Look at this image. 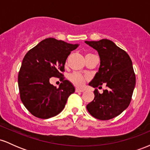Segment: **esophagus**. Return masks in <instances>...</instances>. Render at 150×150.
<instances>
[{
    "instance_id": "1",
    "label": "esophagus",
    "mask_w": 150,
    "mask_h": 150,
    "mask_svg": "<svg viewBox=\"0 0 150 150\" xmlns=\"http://www.w3.org/2000/svg\"><path fill=\"white\" fill-rule=\"evenodd\" d=\"M75 92H84V90H83V89H82L76 88V89H75Z\"/></svg>"
}]
</instances>
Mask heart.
Masks as SVG:
<instances>
[{"mask_svg":"<svg viewBox=\"0 0 150 150\" xmlns=\"http://www.w3.org/2000/svg\"><path fill=\"white\" fill-rule=\"evenodd\" d=\"M88 77L79 73H73L69 75V80L72 83L77 87H82L87 80Z\"/></svg>","mask_w":150,"mask_h":150,"instance_id":"obj_1","label":"heart"}]
</instances>
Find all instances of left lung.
<instances>
[{
  "label": "left lung",
  "instance_id": "8db88e82",
  "mask_svg": "<svg viewBox=\"0 0 150 150\" xmlns=\"http://www.w3.org/2000/svg\"><path fill=\"white\" fill-rule=\"evenodd\" d=\"M85 42L97 50L100 58L99 71L89 85L101 88L105 84L107 87L102 94L97 89L94 91V99L87 105V109L97 119H111L126 109L131 101L135 86L132 61L124 50L111 40L103 39Z\"/></svg>",
  "mask_w": 150,
  "mask_h": 150
}]
</instances>
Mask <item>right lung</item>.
Masks as SVG:
<instances>
[{"label":"right lung","mask_w":150,"mask_h":150,"mask_svg":"<svg viewBox=\"0 0 150 150\" xmlns=\"http://www.w3.org/2000/svg\"><path fill=\"white\" fill-rule=\"evenodd\" d=\"M78 46L48 38L26 53L18 74V87L22 102L33 116L43 119L56 116L75 92L73 84L63 77L58 88L49 80L63 76L67 58Z\"/></svg>","instance_id":"add662e5"}]
</instances>
